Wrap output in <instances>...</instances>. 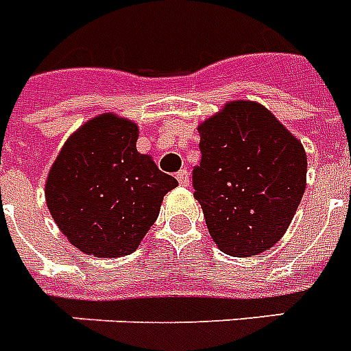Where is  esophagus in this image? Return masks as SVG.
Returning a JSON list of instances; mask_svg holds the SVG:
<instances>
[{
    "instance_id": "obj_1",
    "label": "esophagus",
    "mask_w": 351,
    "mask_h": 351,
    "mask_svg": "<svg viewBox=\"0 0 351 351\" xmlns=\"http://www.w3.org/2000/svg\"><path fill=\"white\" fill-rule=\"evenodd\" d=\"M176 180L180 185H189V171L187 169H182L176 173Z\"/></svg>"
}]
</instances>
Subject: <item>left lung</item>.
Returning a JSON list of instances; mask_svg holds the SVG:
<instances>
[{
    "instance_id": "8db88e82",
    "label": "left lung",
    "mask_w": 351,
    "mask_h": 351,
    "mask_svg": "<svg viewBox=\"0 0 351 351\" xmlns=\"http://www.w3.org/2000/svg\"><path fill=\"white\" fill-rule=\"evenodd\" d=\"M195 198L218 249L236 258L269 250L289 229L306 187V153L265 106L230 101L198 126Z\"/></svg>"
}]
</instances>
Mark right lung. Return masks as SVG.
Here are the masks:
<instances>
[{
  "instance_id": "add662e5",
  "label": "right lung",
  "mask_w": 351,
  "mask_h": 351,
  "mask_svg": "<svg viewBox=\"0 0 351 351\" xmlns=\"http://www.w3.org/2000/svg\"><path fill=\"white\" fill-rule=\"evenodd\" d=\"M138 126L101 113L68 136L45 184L50 215L68 241L97 258L131 254L178 182L136 151Z\"/></svg>"
}]
</instances>
